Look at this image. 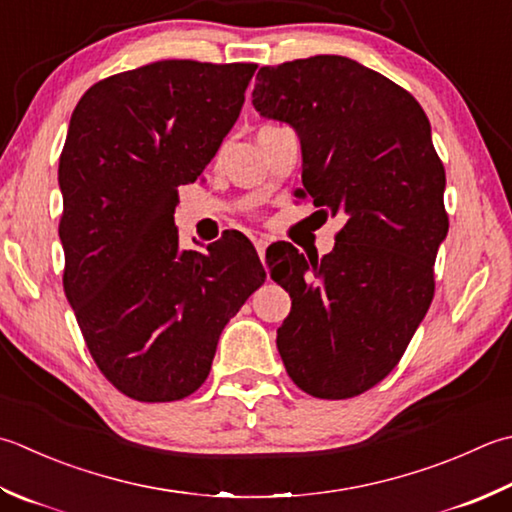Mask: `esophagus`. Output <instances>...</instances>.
<instances>
[{"instance_id":"1","label":"esophagus","mask_w":512,"mask_h":512,"mask_svg":"<svg viewBox=\"0 0 512 512\" xmlns=\"http://www.w3.org/2000/svg\"><path fill=\"white\" fill-rule=\"evenodd\" d=\"M255 248H257V255H259V259H262V262H264V257H266V248H268V239H266V237H259V239H255Z\"/></svg>"}]
</instances>
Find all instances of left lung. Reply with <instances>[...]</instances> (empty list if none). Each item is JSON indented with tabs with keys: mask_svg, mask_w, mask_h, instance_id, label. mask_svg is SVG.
Returning a JSON list of instances; mask_svg holds the SVG:
<instances>
[{
	"mask_svg": "<svg viewBox=\"0 0 512 512\" xmlns=\"http://www.w3.org/2000/svg\"><path fill=\"white\" fill-rule=\"evenodd\" d=\"M253 106L297 130L295 195L346 215L333 253L308 263L282 244L270 262L293 299L277 350L304 393L362 395L399 364L435 295L448 215L430 122L408 90L339 55L259 68Z\"/></svg>",
	"mask_w": 512,
	"mask_h": 512,
	"instance_id": "left-lung-1",
	"label": "left lung"
}]
</instances>
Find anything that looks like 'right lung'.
<instances>
[{
  "mask_svg": "<svg viewBox=\"0 0 512 512\" xmlns=\"http://www.w3.org/2000/svg\"><path fill=\"white\" fill-rule=\"evenodd\" d=\"M255 64L164 59L90 86L59 157L64 290L97 368L137 402L206 382L219 335L266 273L233 230L179 250L177 188L237 122Z\"/></svg>",
  "mask_w": 512,
  "mask_h": 512,
  "instance_id": "right-lung-1",
  "label": "right lung"
}]
</instances>
